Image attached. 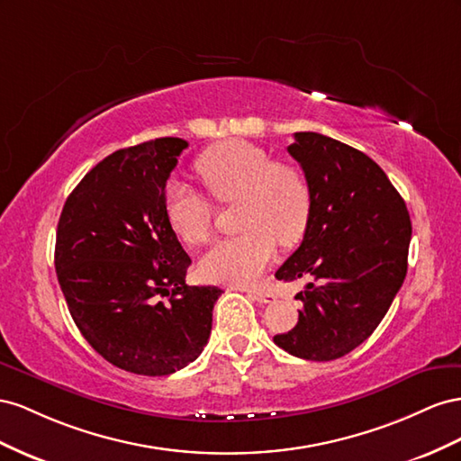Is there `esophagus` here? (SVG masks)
Masks as SVG:
<instances>
[{
	"label": "esophagus",
	"mask_w": 461,
	"mask_h": 461,
	"mask_svg": "<svg viewBox=\"0 0 461 461\" xmlns=\"http://www.w3.org/2000/svg\"><path fill=\"white\" fill-rule=\"evenodd\" d=\"M249 295L258 301V303H270V301H274V294L267 292V289H249Z\"/></svg>",
	"instance_id": "34e87169"
}]
</instances>
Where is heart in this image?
Instances as JSON below:
<instances>
[{
  "label": "heart",
  "mask_w": 461,
  "mask_h": 461,
  "mask_svg": "<svg viewBox=\"0 0 461 461\" xmlns=\"http://www.w3.org/2000/svg\"><path fill=\"white\" fill-rule=\"evenodd\" d=\"M194 172L208 193L223 204L240 203L243 233L218 241L199 262L204 280L251 284L265 272L276 253V241L292 247L303 235L311 191L301 169L272 162L267 150L245 140H226L194 162ZM164 210L169 228L187 245H203L212 235L214 206L187 183H167Z\"/></svg>",
  "instance_id": "obj_1"
}]
</instances>
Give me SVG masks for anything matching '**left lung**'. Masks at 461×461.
<instances>
[{
    "mask_svg": "<svg viewBox=\"0 0 461 461\" xmlns=\"http://www.w3.org/2000/svg\"><path fill=\"white\" fill-rule=\"evenodd\" d=\"M311 212L303 241L276 272L311 278L295 328L274 344L309 361L344 357L384 319L407 272L411 220L396 187L361 150L321 133H294Z\"/></svg>",
    "mask_w": 461,
    "mask_h": 461,
    "instance_id": "1",
    "label": "left lung"
}]
</instances>
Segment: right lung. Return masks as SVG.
I'll list each match as a JSON object with an SVG mask.
<instances>
[{
	"label": "right lung",
	"instance_id": "1",
	"mask_svg": "<svg viewBox=\"0 0 461 461\" xmlns=\"http://www.w3.org/2000/svg\"><path fill=\"white\" fill-rule=\"evenodd\" d=\"M187 147L164 137L115 150L73 189L58 223L56 272L77 328L135 375H172L199 357L221 295L185 284L191 258L166 218V181Z\"/></svg>",
	"mask_w": 461,
	"mask_h": 461
}]
</instances>
